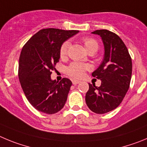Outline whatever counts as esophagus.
I'll use <instances>...</instances> for the list:
<instances>
[{
    "instance_id": "obj_1",
    "label": "esophagus",
    "mask_w": 147,
    "mask_h": 147,
    "mask_svg": "<svg viewBox=\"0 0 147 147\" xmlns=\"http://www.w3.org/2000/svg\"><path fill=\"white\" fill-rule=\"evenodd\" d=\"M72 83H73L74 85H77V84H78L79 83H80V80H75V79H74V80H72Z\"/></svg>"
}]
</instances>
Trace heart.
Here are the masks:
<instances>
[{"instance_id":"heart-1","label":"heart","mask_w":147,"mask_h":147,"mask_svg":"<svg viewBox=\"0 0 147 147\" xmlns=\"http://www.w3.org/2000/svg\"><path fill=\"white\" fill-rule=\"evenodd\" d=\"M83 45L85 46L87 52L90 53L92 51L96 52L99 47L98 42L94 39L90 37H85L82 39ZM69 47V42H64L62 43L59 49V55L61 59H64L67 55V51ZM90 69L88 64H82L78 62H72L66 69V72L69 76L72 77L73 78H80L84 75L86 71Z\"/></svg>"}]
</instances>
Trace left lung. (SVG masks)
<instances>
[{
	"label": "left lung",
	"instance_id": "obj_1",
	"mask_svg": "<svg viewBox=\"0 0 147 147\" xmlns=\"http://www.w3.org/2000/svg\"><path fill=\"white\" fill-rule=\"evenodd\" d=\"M92 34L101 36L105 55L102 64L92 73V76L101 80V86L88 83L86 102L92 111L102 114L117 108L126 95L131 80L132 59L117 34L105 29Z\"/></svg>",
	"mask_w": 147,
	"mask_h": 147
}]
</instances>
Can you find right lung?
<instances>
[{
    "instance_id": "obj_1",
    "label": "right lung",
    "mask_w": 147,
    "mask_h": 147,
    "mask_svg": "<svg viewBox=\"0 0 147 147\" xmlns=\"http://www.w3.org/2000/svg\"><path fill=\"white\" fill-rule=\"evenodd\" d=\"M78 33L75 30L44 28L26 42L19 59L18 77L26 98L36 109L47 114L64 108L72 83L63 78L52 80L51 75L59 61V49L67 39Z\"/></svg>"
}]
</instances>
